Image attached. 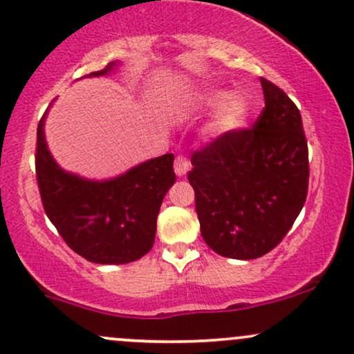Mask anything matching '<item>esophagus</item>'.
Instances as JSON below:
<instances>
[{"mask_svg":"<svg viewBox=\"0 0 354 354\" xmlns=\"http://www.w3.org/2000/svg\"><path fill=\"white\" fill-rule=\"evenodd\" d=\"M189 168L191 163L186 156H176V160H174V173H176L178 176H185V174L189 171Z\"/></svg>","mask_w":354,"mask_h":354,"instance_id":"obj_1","label":"esophagus"}]
</instances>
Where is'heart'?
<instances>
[{
    "instance_id": "obj_1",
    "label": "heart",
    "mask_w": 354,
    "mask_h": 354,
    "mask_svg": "<svg viewBox=\"0 0 354 354\" xmlns=\"http://www.w3.org/2000/svg\"><path fill=\"white\" fill-rule=\"evenodd\" d=\"M227 96L224 91L214 88V91H206L196 97V105L199 109H214L221 104L218 113L211 122V131L214 133H227V131L237 130L244 125L247 113H249V102L241 93H232Z\"/></svg>"
}]
</instances>
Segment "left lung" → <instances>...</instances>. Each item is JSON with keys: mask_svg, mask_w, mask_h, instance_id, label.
<instances>
[{"mask_svg": "<svg viewBox=\"0 0 354 354\" xmlns=\"http://www.w3.org/2000/svg\"><path fill=\"white\" fill-rule=\"evenodd\" d=\"M263 107L252 129L232 130L194 151L188 180L204 242L249 261L290 231L308 191V147L297 105L261 79Z\"/></svg>", "mask_w": 354, "mask_h": 354, "instance_id": "1", "label": "left lung"}]
</instances>
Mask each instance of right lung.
Returning <instances> with one entry per match:
<instances>
[{"mask_svg": "<svg viewBox=\"0 0 354 354\" xmlns=\"http://www.w3.org/2000/svg\"><path fill=\"white\" fill-rule=\"evenodd\" d=\"M105 69L85 77L107 75ZM44 117L37 125L36 176L46 214L66 244L93 263H129L150 252L165 194L176 181L173 153L133 166L112 180H87L64 171L50 155Z\"/></svg>", "mask_w": 354, "mask_h": 354, "instance_id": "right-lung-1", "label": "right lung"}]
</instances>
